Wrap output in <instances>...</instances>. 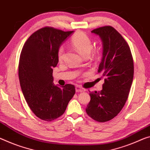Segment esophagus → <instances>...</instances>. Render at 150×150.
<instances>
[{
	"label": "esophagus",
	"mask_w": 150,
	"mask_h": 150,
	"mask_svg": "<svg viewBox=\"0 0 150 150\" xmlns=\"http://www.w3.org/2000/svg\"><path fill=\"white\" fill-rule=\"evenodd\" d=\"M85 91H86V90L83 88L81 86H76V93H82V92H84Z\"/></svg>",
	"instance_id": "34e87169"
}]
</instances>
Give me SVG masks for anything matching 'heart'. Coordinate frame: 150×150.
I'll return each instance as SVG.
<instances>
[{"label":"heart","instance_id":"b5f03b06","mask_svg":"<svg viewBox=\"0 0 150 150\" xmlns=\"http://www.w3.org/2000/svg\"><path fill=\"white\" fill-rule=\"evenodd\" d=\"M71 43L73 47L83 56H88L93 48V43L89 37L82 31H77L71 39ZM64 49L61 46L57 51V59L62 60L64 57Z\"/></svg>","mask_w":150,"mask_h":150}]
</instances>
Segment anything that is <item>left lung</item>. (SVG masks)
Masks as SVG:
<instances>
[{
    "mask_svg": "<svg viewBox=\"0 0 150 150\" xmlns=\"http://www.w3.org/2000/svg\"><path fill=\"white\" fill-rule=\"evenodd\" d=\"M103 42V57L98 72L105 76L103 90L90 92L91 100L86 112L89 117L103 123L111 120L125 105L132 84L134 66L128 43L116 29L104 26L91 31Z\"/></svg>",
    "mask_w": 150,
    "mask_h": 150,
    "instance_id": "1",
    "label": "left lung"
}]
</instances>
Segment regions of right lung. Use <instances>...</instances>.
<instances>
[{"label": "right lung", "instance_id": "obj_1", "mask_svg": "<svg viewBox=\"0 0 150 150\" xmlns=\"http://www.w3.org/2000/svg\"><path fill=\"white\" fill-rule=\"evenodd\" d=\"M74 31L45 27L29 37L23 47L19 78L24 97L38 118L52 121L64 113L76 92L72 84L54 85L53 67L58 63L57 51Z\"/></svg>", "mask_w": 150, "mask_h": 150}]
</instances>
